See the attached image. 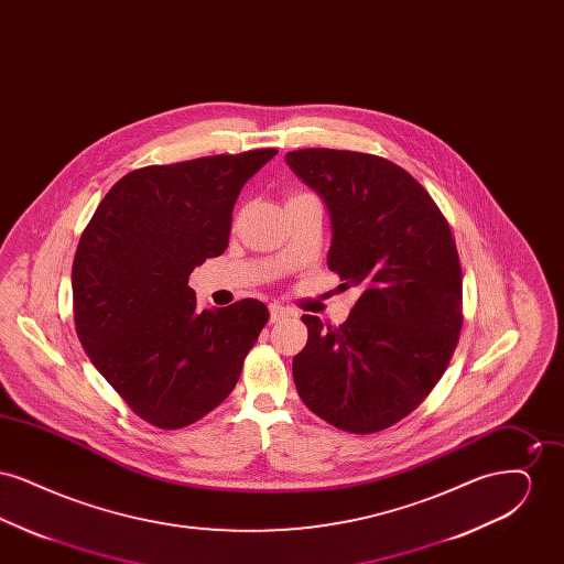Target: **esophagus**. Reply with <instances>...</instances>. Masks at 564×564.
I'll list each match as a JSON object with an SVG mask.
<instances>
[{
	"mask_svg": "<svg viewBox=\"0 0 564 564\" xmlns=\"http://www.w3.org/2000/svg\"><path fill=\"white\" fill-rule=\"evenodd\" d=\"M285 317H294V311L283 306V304H279V302H272L270 304V322H281Z\"/></svg>",
	"mask_w": 564,
	"mask_h": 564,
	"instance_id": "obj_1",
	"label": "esophagus"
}]
</instances>
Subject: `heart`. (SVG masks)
Masks as SVG:
<instances>
[{"mask_svg":"<svg viewBox=\"0 0 564 564\" xmlns=\"http://www.w3.org/2000/svg\"><path fill=\"white\" fill-rule=\"evenodd\" d=\"M308 196H315L313 192H304V189H300V192H294L292 196H290V200H297V198H308Z\"/></svg>","mask_w":564,"mask_h":564,"instance_id":"heart-1","label":"heart"}]
</instances>
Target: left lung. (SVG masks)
Instances as JSON below:
<instances>
[{
    "instance_id": "left-lung-1",
    "label": "left lung",
    "mask_w": 564,
    "mask_h": 564,
    "mask_svg": "<svg viewBox=\"0 0 564 564\" xmlns=\"http://www.w3.org/2000/svg\"><path fill=\"white\" fill-rule=\"evenodd\" d=\"M285 161L332 217L327 267L361 295L343 325L304 315L294 357L300 400L325 423L378 433L408 416L444 375L463 325V274L430 192L375 154L306 148Z\"/></svg>"
}]
</instances>
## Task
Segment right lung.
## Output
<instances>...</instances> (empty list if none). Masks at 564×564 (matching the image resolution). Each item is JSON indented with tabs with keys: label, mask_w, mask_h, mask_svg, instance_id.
Wrapping results in <instances>:
<instances>
[{
	"label": "right lung",
	"mask_w": 564,
	"mask_h": 564,
	"mask_svg": "<svg viewBox=\"0 0 564 564\" xmlns=\"http://www.w3.org/2000/svg\"><path fill=\"white\" fill-rule=\"evenodd\" d=\"M276 150L127 173L82 232L74 319L82 347L134 414L182 430L224 402L270 313L245 297L198 311L189 269L226 251L245 182Z\"/></svg>",
	"instance_id": "1"
}]
</instances>
